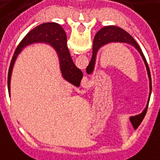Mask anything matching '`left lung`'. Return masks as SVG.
<instances>
[{"mask_svg":"<svg viewBox=\"0 0 160 160\" xmlns=\"http://www.w3.org/2000/svg\"><path fill=\"white\" fill-rule=\"evenodd\" d=\"M110 43H125V44L131 45L132 46H133L138 51V52L140 54V56L142 58L144 63H145L146 68H147V75H148V78H149V87H150V94H149V98H148L147 107L142 111V113H140V114H137L135 116H131L129 118L133 128L135 129L139 127L141 122L143 121L144 117L147 114L148 103H149V100H150L151 91H152V78H151L150 70H149V66H148V64H147V59L144 56L140 46L137 44V42L134 40V38H132L128 32H127L125 30H123V29H122L121 28H118V27H115V26H107V27L101 28L100 30L96 32V36L94 38L92 58H91V60L89 62L88 67L86 68V72L88 74H91L94 71L95 64H96V55H97L98 51H99L101 47H102V46H105V45H108V44H110Z\"/></svg>","mask_w":160,"mask_h":160,"instance_id":"obj_1","label":"left lung"}]
</instances>
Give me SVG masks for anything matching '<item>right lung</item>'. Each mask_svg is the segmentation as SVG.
<instances>
[{"instance_id":"add662e5","label":"right lung","mask_w":160,"mask_h":160,"mask_svg":"<svg viewBox=\"0 0 160 160\" xmlns=\"http://www.w3.org/2000/svg\"><path fill=\"white\" fill-rule=\"evenodd\" d=\"M35 43H45L52 46L58 57L60 71L64 79L76 87L80 86L83 74L82 71L78 69L72 61L67 47V37L65 32L59 24L55 22H47L41 24L31 30L20 41L19 46H17L10 63L8 76V88L9 95L11 76L17 57L25 47Z\"/></svg>"}]
</instances>
